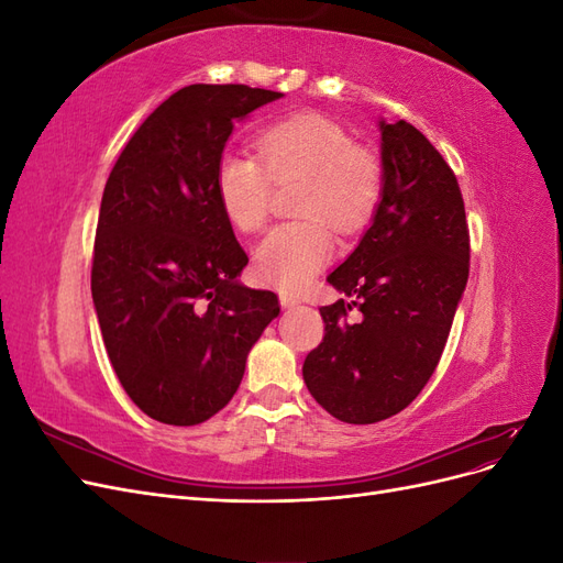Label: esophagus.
<instances>
[{"label": "esophagus", "instance_id": "34e87169", "mask_svg": "<svg viewBox=\"0 0 563 563\" xmlns=\"http://www.w3.org/2000/svg\"><path fill=\"white\" fill-rule=\"evenodd\" d=\"M279 302L284 305V308H296V305L300 302V298H298L296 294H286V291H282V294H279Z\"/></svg>", "mask_w": 563, "mask_h": 563}]
</instances>
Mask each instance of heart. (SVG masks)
I'll use <instances>...</instances> for the list:
<instances>
[{
    "mask_svg": "<svg viewBox=\"0 0 563 563\" xmlns=\"http://www.w3.org/2000/svg\"><path fill=\"white\" fill-rule=\"evenodd\" d=\"M300 178L291 223L269 230L255 249V275L284 291L310 284L340 234L362 230L376 213L385 168L376 152L356 145L350 131L319 112L277 119L258 135V155L225 150L216 164L220 211L240 232H258L275 183Z\"/></svg>",
    "mask_w": 563,
    "mask_h": 563,
    "instance_id": "heart-1",
    "label": "heart"
}]
</instances>
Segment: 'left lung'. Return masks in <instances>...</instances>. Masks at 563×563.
<instances>
[{
    "label": "left lung",
    "mask_w": 563,
    "mask_h": 563,
    "mask_svg": "<svg viewBox=\"0 0 563 563\" xmlns=\"http://www.w3.org/2000/svg\"><path fill=\"white\" fill-rule=\"evenodd\" d=\"M383 199L350 258L327 277L352 300L319 308L321 343L302 378L350 424L397 416L428 385L470 275V228L457 178L413 126L380 122Z\"/></svg>",
    "instance_id": "8db88e82"
}]
</instances>
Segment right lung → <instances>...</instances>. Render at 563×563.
<instances>
[{"mask_svg":"<svg viewBox=\"0 0 563 563\" xmlns=\"http://www.w3.org/2000/svg\"><path fill=\"white\" fill-rule=\"evenodd\" d=\"M277 91L192 84L131 135L100 201L91 294L119 383L143 413L199 424L240 387L279 298L236 282L249 263L216 197L234 119Z\"/></svg>","mask_w":563,"mask_h":563,"instance_id":"1","label":"right lung"}]
</instances>
